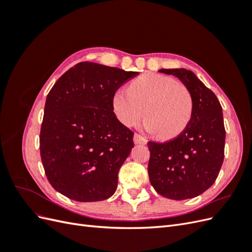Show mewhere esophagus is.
<instances>
[{"label":"esophagus","mask_w":252,"mask_h":252,"mask_svg":"<svg viewBox=\"0 0 252 252\" xmlns=\"http://www.w3.org/2000/svg\"><path fill=\"white\" fill-rule=\"evenodd\" d=\"M133 141H134V144H136V145H146L148 142L146 139L144 138V136H142L138 133H134Z\"/></svg>","instance_id":"1"}]
</instances>
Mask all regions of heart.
Returning <instances> with one entry per match:
<instances>
[{"label":"heart","mask_w":252,"mask_h":252,"mask_svg":"<svg viewBox=\"0 0 252 252\" xmlns=\"http://www.w3.org/2000/svg\"><path fill=\"white\" fill-rule=\"evenodd\" d=\"M112 108L114 116L126 127L135 126L145 112L143 126L147 131H158L161 139H172L188 125L192 100L189 91L178 81L149 73L134 80L129 89L117 90Z\"/></svg>","instance_id":"obj_1"}]
</instances>
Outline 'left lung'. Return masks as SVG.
<instances>
[{
    "instance_id": "1",
    "label": "left lung",
    "mask_w": 252,
    "mask_h": 252,
    "mask_svg": "<svg viewBox=\"0 0 252 252\" xmlns=\"http://www.w3.org/2000/svg\"><path fill=\"white\" fill-rule=\"evenodd\" d=\"M177 77L192 100L191 118L177 139L148 142L149 181L156 191L171 200L200 195L216 182L224 161L226 131L217 95L185 68L159 69Z\"/></svg>"
}]
</instances>
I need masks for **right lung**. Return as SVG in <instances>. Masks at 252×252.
I'll return each instance as SVG.
<instances>
[{
    "label": "right lung",
    "instance_id": "right-lung-1",
    "mask_svg": "<svg viewBox=\"0 0 252 252\" xmlns=\"http://www.w3.org/2000/svg\"><path fill=\"white\" fill-rule=\"evenodd\" d=\"M139 72L82 62L66 71L46 98L41 158L57 191L78 202L108 199L133 148V132L114 116L116 91Z\"/></svg>",
    "mask_w": 252,
    "mask_h": 252
}]
</instances>
